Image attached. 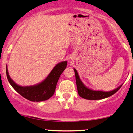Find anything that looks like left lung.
<instances>
[{
  "label": "left lung",
  "instance_id": "obj_1",
  "mask_svg": "<svg viewBox=\"0 0 133 133\" xmlns=\"http://www.w3.org/2000/svg\"><path fill=\"white\" fill-rule=\"evenodd\" d=\"M74 72H75L76 82V85H77L78 94H79V95L81 97L83 98V99L88 100H100L105 99V98L110 97V96H112V94L116 93L121 88L122 85H121L117 88H116L112 91H110L93 90L85 86L82 82L81 79H80L77 70L75 68H74Z\"/></svg>",
  "mask_w": 133,
  "mask_h": 133
}]
</instances>
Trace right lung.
Segmentation results:
<instances>
[{"label":"right lung","mask_w":133,"mask_h":133,"mask_svg":"<svg viewBox=\"0 0 133 133\" xmlns=\"http://www.w3.org/2000/svg\"><path fill=\"white\" fill-rule=\"evenodd\" d=\"M66 66V61L58 63L43 81L31 86L22 87L14 82L9 75L7 65L6 73L9 83L18 93L30 101L41 102L46 101L53 96L58 80Z\"/></svg>","instance_id":"add662e5"}]
</instances>
